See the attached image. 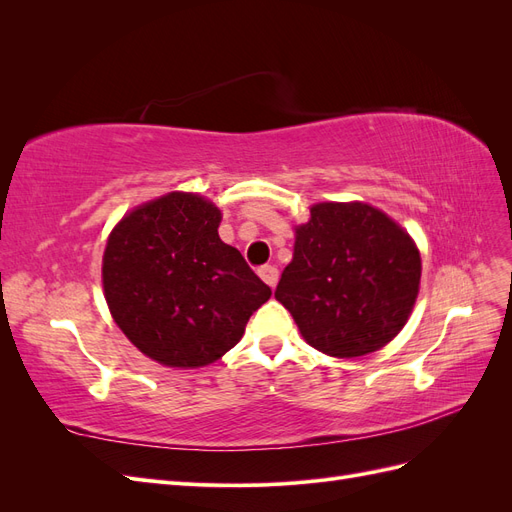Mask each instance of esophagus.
<instances>
[{
	"instance_id": "34e87169",
	"label": "esophagus",
	"mask_w": 512,
	"mask_h": 512,
	"mask_svg": "<svg viewBox=\"0 0 512 512\" xmlns=\"http://www.w3.org/2000/svg\"><path fill=\"white\" fill-rule=\"evenodd\" d=\"M258 275H260V280L265 282L267 286H271V288H275L277 280H280V271H277V267H273V265L260 267V269H258Z\"/></svg>"
}]
</instances>
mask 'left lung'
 Wrapping results in <instances>:
<instances>
[{
  "mask_svg": "<svg viewBox=\"0 0 512 512\" xmlns=\"http://www.w3.org/2000/svg\"><path fill=\"white\" fill-rule=\"evenodd\" d=\"M309 213L275 299L305 342L329 356L350 359L389 344L404 329L421 282L414 241L363 203H320Z\"/></svg>",
  "mask_w": 512,
  "mask_h": 512,
  "instance_id": "obj_1",
  "label": "left lung"
}]
</instances>
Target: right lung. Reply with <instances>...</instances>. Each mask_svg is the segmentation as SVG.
<instances>
[{
    "label": "right lung",
    "mask_w": 512,
    "mask_h": 512,
    "mask_svg": "<svg viewBox=\"0 0 512 512\" xmlns=\"http://www.w3.org/2000/svg\"><path fill=\"white\" fill-rule=\"evenodd\" d=\"M220 220L209 200L173 192L134 209L108 237V309L130 342L162 365L218 361L271 297L237 247L220 239Z\"/></svg>",
    "instance_id": "right-lung-1"
}]
</instances>
